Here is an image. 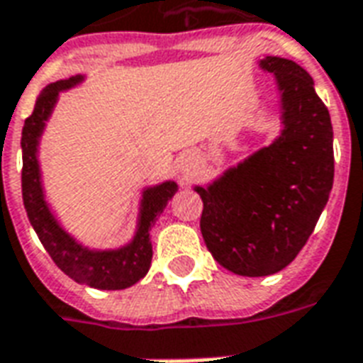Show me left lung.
I'll list each match as a JSON object with an SVG mask.
<instances>
[{"label":"left lung","instance_id":"1","mask_svg":"<svg viewBox=\"0 0 363 363\" xmlns=\"http://www.w3.org/2000/svg\"><path fill=\"white\" fill-rule=\"evenodd\" d=\"M281 98V133L206 186L200 229L217 264L244 277L284 269L304 248L335 177L331 117L313 80L291 59L265 55Z\"/></svg>","mask_w":363,"mask_h":363}]
</instances>
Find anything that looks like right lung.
<instances>
[{
	"mask_svg": "<svg viewBox=\"0 0 363 363\" xmlns=\"http://www.w3.org/2000/svg\"><path fill=\"white\" fill-rule=\"evenodd\" d=\"M84 74L57 80L48 84L40 92L34 111L24 121L23 138V202L28 221L36 230L40 242L44 244L59 269L80 284H88L99 291H123L138 283L152 264V240L150 230L157 217L167 208L169 200L179 190L174 181H163L142 190L138 221L134 236L125 246L109 250L88 248L79 242L71 233L63 229L57 217L45 200L40 169V140L45 130V123L57 106L59 92H67L84 82Z\"/></svg>",
	"mask_w": 363,
	"mask_h": 363,
	"instance_id": "obj_1",
	"label": "right lung"
}]
</instances>
